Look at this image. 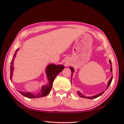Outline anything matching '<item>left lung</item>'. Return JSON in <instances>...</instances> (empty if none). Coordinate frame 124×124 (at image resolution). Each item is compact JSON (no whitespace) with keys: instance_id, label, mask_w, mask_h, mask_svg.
I'll use <instances>...</instances> for the list:
<instances>
[{"instance_id":"obj_1","label":"left lung","mask_w":124,"mask_h":124,"mask_svg":"<svg viewBox=\"0 0 124 124\" xmlns=\"http://www.w3.org/2000/svg\"><path fill=\"white\" fill-rule=\"evenodd\" d=\"M109 63H110V65H111V67H110V70L112 72L111 62V60H109ZM70 69H71V80H72V74H73V73L74 72V69H73V68H72V67H70ZM112 80H113V75H112V77H111V78H110V79L109 80L108 83V85H107V88H106V89H107L109 87V86L111 84V81H112ZM103 93H104V91H103V92H102V93H99V94H98L96 95V96H93V97H85V96L84 95H83L82 93H80V92H79V91H78V92H77V94H78V96H79V97H81V98H88V99H94V98H97V97H98L101 96V95Z\"/></svg>"}]
</instances>
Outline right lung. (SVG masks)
<instances>
[{"label":"right lung","mask_w":124,"mask_h":124,"mask_svg":"<svg viewBox=\"0 0 124 124\" xmlns=\"http://www.w3.org/2000/svg\"><path fill=\"white\" fill-rule=\"evenodd\" d=\"M19 48H17L15 54L13 56V58L11 60L10 62V80L12 79L13 77V72L14 71V60L16 56V52L18 51ZM64 67L63 65H55L54 64H49L46 69V76L48 79V84L46 85H43L41 88V90L40 91L39 93L37 94H33L31 93H25L23 91H19L23 96L26 97L28 98H40L42 97H44L47 96V95L50 93V90H51L52 87V83L54 81V79L56 76L60 72H61Z\"/></svg>","instance_id":"obj_1"}]
</instances>
